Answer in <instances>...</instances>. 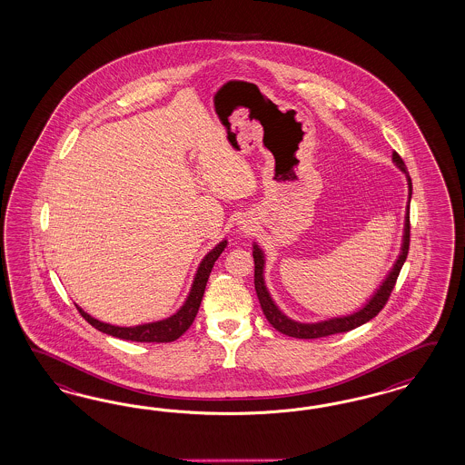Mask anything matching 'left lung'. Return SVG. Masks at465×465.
Wrapping results in <instances>:
<instances>
[{
    "instance_id": "obj_1",
    "label": "left lung",
    "mask_w": 465,
    "mask_h": 465,
    "mask_svg": "<svg viewBox=\"0 0 465 465\" xmlns=\"http://www.w3.org/2000/svg\"><path fill=\"white\" fill-rule=\"evenodd\" d=\"M395 165L399 169L402 170L408 177L409 185V201H411V194H412V183H411V177H409L408 169H406V163L404 160L399 156L397 152H394L392 155ZM411 223H409V203L408 212H406V223H404V239H402V247H401V253L395 261L394 268L387 274V278L381 282V288L375 292V295L371 296L368 300L363 309L354 312L351 315H346V317H334V319H329V321H322V322H313V324H302V322H296L292 321L290 317H286L282 313V310L278 309V305L272 302V298L269 295L268 288H266V282H264V253L259 249L257 243H253V284H255V293L259 298V303L262 307V312L266 315V319L269 321V324L272 325L276 331H280L282 334H286L290 338L298 339H317V338H327V336H332V334H339V332H348L352 331L360 325L366 324L368 321H371L375 315H379L389 296L394 290L395 282H397V276L401 272V269L406 262V257L409 252V239H411Z\"/></svg>"
}]
</instances>
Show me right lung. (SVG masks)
Listing matches in <instances>:
<instances>
[{
  "label": "right lung",
  "instance_id": "obj_1",
  "mask_svg": "<svg viewBox=\"0 0 465 465\" xmlns=\"http://www.w3.org/2000/svg\"><path fill=\"white\" fill-rule=\"evenodd\" d=\"M225 247L226 240H223L213 251H210V253L204 255V259L201 261V264L197 268L189 296L185 298L183 307L177 310V313L170 315L169 319H163V321H158V322H150V324L134 325V327H119V325L100 322L97 319L90 317L80 307H76V309L80 310L82 317L88 324L94 325L95 329H99L100 332H105V334L114 336V338L136 341V342H172V341L181 338L183 332L194 322L197 310H199L201 300H203L204 290H206V282L210 278V272H212L216 259L220 257V253L225 251Z\"/></svg>",
  "mask_w": 465,
  "mask_h": 465
}]
</instances>
